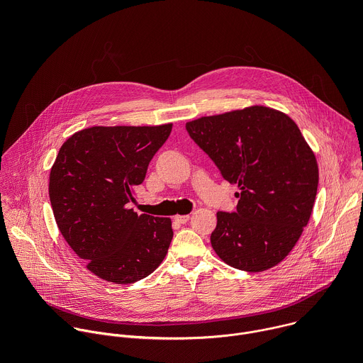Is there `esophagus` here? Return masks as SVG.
<instances>
[{
    "label": "esophagus",
    "mask_w": 363,
    "mask_h": 363,
    "mask_svg": "<svg viewBox=\"0 0 363 363\" xmlns=\"http://www.w3.org/2000/svg\"><path fill=\"white\" fill-rule=\"evenodd\" d=\"M174 218H175V221H177V223H179V224H185V223H188V221H189V218H191V217H189V216H175Z\"/></svg>",
    "instance_id": "34e87169"
}]
</instances>
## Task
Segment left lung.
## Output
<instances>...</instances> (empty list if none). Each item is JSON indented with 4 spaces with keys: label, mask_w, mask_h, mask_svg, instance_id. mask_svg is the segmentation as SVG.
Returning a JSON list of instances; mask_svg holds the SVG:
<instances>
[{
    "label": "left lung",
    "mask_w": 363,
    "mask_h": 363,
    "mask_svg": "<svg viewBox=\"0 0 363 363\" xmlns=\"http://www.w3.org/2000/svg\"><path fill=\"white\" fill-rule=\"evenodd\" d=\"M223 178L238 184L237 210L217 213L211 245L228 266H277L307 225L319 185L315 153L284 113L251 106L185 125Z\"/></svg>",
    "instance_id": "obj_1"
}]
</instances>
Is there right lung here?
<instances>
[{
  "mask_svg": "<svg viewBox=\"0 0 363 363\" xmlns=\"http://www.w3.org/2000/svg\"><path fill=\"white\" fill-rule=\"evenodd\" d=\"M172 125L93 126L60 147L48 194L57 227L87 270L130 284L157 270L174 237L169 218L138 216L128 203Z\"/></svg>",
  "mask_w": 363,
  "mask_h": 363,
  "instance_id": "right-lung-1",
  "label": "right lung"
}]
</instances>
